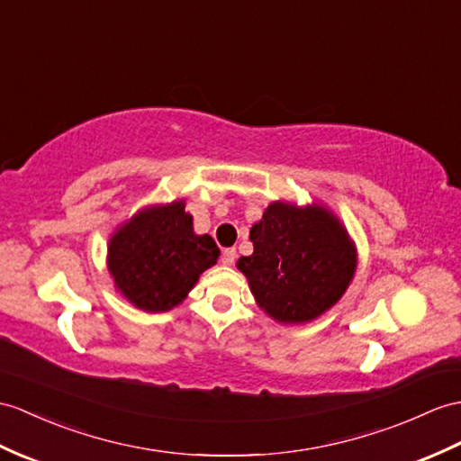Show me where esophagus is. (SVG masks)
Returning <instances> with one entry per match:
<instances>
[{
  "instance_id": "1",
  "label": "esophagus",
  "mask_w": 461,
  "mask_h": 461,
  "mask_svg": "<svg viewBox=\"0 0 461 461\" xmlns=\"http://www.w3.org/2000/svg\"><path fill=\"white\" fill-rule=\"evenodd\" d=\"M235 259H238V253H235L233 248L221 251V263H223V265H233Z\"/></svg>"
}]
</instances>
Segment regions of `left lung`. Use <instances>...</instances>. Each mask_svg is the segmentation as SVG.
I'll return each instance as SVG.
<instances>
[{
  "label": "left lung",
  "mask_w": 461,
  "mask_h": 461,
  "mask_svg": "<svg viewBox=\"0 0 461 461\" xmlns=\"http://www.w3.org/2000/svg\"><path fill=\"white\" fill-rule=\"evenodd\" d=\"M253 255L238 267L257 303L275 320L301 324L334 306L356 273L346 230L318 206L275 202L249 233Z\"/></svg>",
  "instance_id": "left-lung-1"
}]
</instances>
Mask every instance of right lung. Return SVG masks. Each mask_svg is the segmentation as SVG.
Instances as JSON below:
<instances>
[{
  "mask_svg": "<svg viewBox=\"0 0 461 461\" xmlns=\"http://www.w3.org/2000/svg\"><path fill=\"white\" fill-rule=\"evenodd\" d=\"M218 255L210 235L192 231L185 202H173L127 221L110 241L108 265L117 288L135 306L163 312L185 301Z\"/></svg>",
  "mask_w": 461,
  "mask_h": 461,
  "instance_id": "right-lung-1",
  "label": "right lung"
}]
</instances>
